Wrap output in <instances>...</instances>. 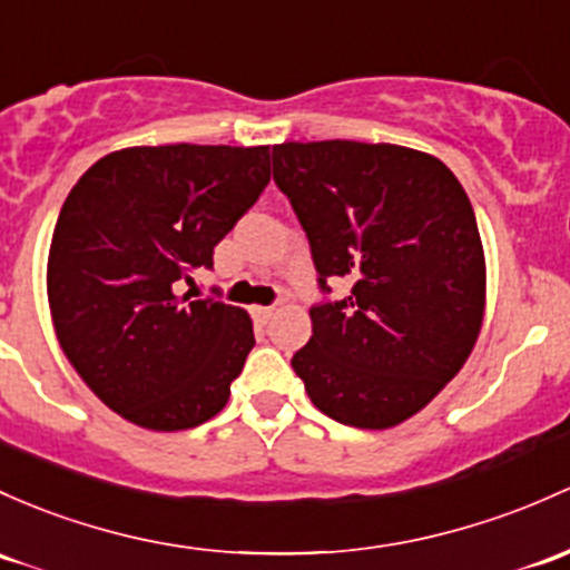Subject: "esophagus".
<instances>
[{"label":"esophagus","instance_id":"34e87169","mask_svg":"<svg viewBox=\"0 0 570 570\" xmlns=\"http://www.w3.org/2000/svg\"><path fill=\"white\" fill-rule=\"evenodd\" d=\"M273 314H275V305H256L254 308L256 322H262V325H267V322L273 320Z\"/></svg>","mask_w":570,"mask_h":570}]
</instances>
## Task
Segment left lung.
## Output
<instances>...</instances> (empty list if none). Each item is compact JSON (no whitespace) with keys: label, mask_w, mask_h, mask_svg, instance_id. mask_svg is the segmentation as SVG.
<instances>
[{"label":"left lung","mask_w":570,"mask_h":570,"mask_svg":"<svg viewBox=\"0 0 570 570\" xmlns=\"http://www.w3.org/2000/svg\"><path fill=\"white\" fill-rule=\"evenodd\" d=\"M273 179L325 295L292 368L333 421H406L459 374L481 333L487 262L464 188L434 155L341 139L278 144ZM333 279L351 295L331 302Z\"/></svg>","instance_id":"8db88e82"}]
</instances>
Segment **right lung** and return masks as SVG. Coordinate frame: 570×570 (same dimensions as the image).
I'll return each instance as SVG.
<instances>
[{"mask_svg": "<svg viewBox=\"0 0 570 570\" xmlns=\"http://www.w3.org/2000/svg\"><path fill=\"white\" fill-rule=\"evenodd\" d=\"M269 183V147H130L89 166L48 254L59 346L92 393L136 426L218 415L254 350L250 316L177 295Z\"/></svg>", "mask_w": 570, "mask_h": 570, "instance_id": "add662e5", "label": "right lung"}]
</instances>
